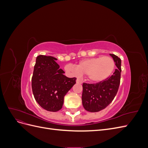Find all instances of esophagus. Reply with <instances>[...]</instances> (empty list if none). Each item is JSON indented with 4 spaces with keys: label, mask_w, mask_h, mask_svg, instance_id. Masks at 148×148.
Here are the masks:
<instances>
[{
    "label": "esophagus",
    "mask_w": 148,
    "mask_h": 148,
    "mask_svg": "<svg viewBox=\"0 0 148 148\" xmlns=\"http://www.w3.org/2000/svg\"><path fill=\"white\" fill-rule=\"evenodd\" d=\"M76 82H77V83H78V84H82V80H81L79 78H77V80H76Z\"/></svg>",
    "instance_id": "34e87169"
}]
</instances>
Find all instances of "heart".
Here are the masks:
<instances>
[{"instance_id":"heart-1","label":"heart","mask_w":148,"mask_h":148,"mask_svg":"<svg viewBox=\"0 0 148 148\" xmlns=\"http://www.w3.org/2000/svg\"><path fill=\"white\" fill-rule=\"evenodd\" d=\"M114 66L115 62L112 58L109 56H103L81 60L75 67L67 65L65 69L70 72L86 75L89 82L99 83L110 77Z\"/></svg>"}]
</instances>
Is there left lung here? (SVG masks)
Listing matches in <instances>:
<instances>
[{
    "mask_svg": "<svg viewBox=\"0 0 148 148\" xmlns=\"http://www.w3.org/2000/svg\"><path fill=\"white\" fill-rule=\"evenodd\" d=\"M117 69L110 77L96 84H83L82 103L85 110L97 112L108 106L118 91L120 82L121 59L110 53Z\"/></svg>",
    "mask_w": 148,
    "mask_h": 148,
    "instance_id": "8db88e82",
    "label": "left lung"
}]
</instances>
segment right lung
I'll use <instances>...</instances> for the list:
<instances>
[{
	"label": "right lung",
	"instance_id": "right-lung-1",
	"mask_svg": "<svg viewBox=\"0 0 148 148\" xmlns=\"http://www.w3.org/2000/svg\"><path fill=\"white\" fill-rule=\"evenodd\" d=\"M52 56L37 57L32 77L34 99L44 109L57 112L62 109L66 94L76 83V78H68Z\"/></svg>",
	"mask_w": 148,
	"mask_h": 148
}]
</instances>
